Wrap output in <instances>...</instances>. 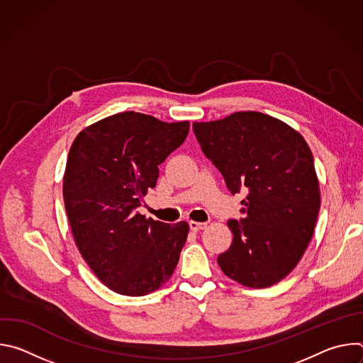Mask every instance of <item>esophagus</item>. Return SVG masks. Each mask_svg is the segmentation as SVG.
Here are the masks:
<instances>
[{
  "instance_id": "esophagus-1",
  "label": "esophagus",
  "mask_w": 363,
  "mask_h": 363,
  "mask_svg": "<svg viewBox=\"0 0 363 363\" xmlns=\"http://www.w3.org/2000/svg\"><path fill=\"white\" fill-rule=\"evenodd\" d=\"M206 227L205 223H196V221H189V228L192 231H199V230H203Z\"/></svg>"
}]
</instances>
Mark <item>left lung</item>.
I'll use <instances>...</instances> for the list:
<instances>
[{
    "mask_svg": "<svg viewBox=\"0 0 363 363\" xmlns=\"http://www.w3.org/2000/svg\"><path fill=\"white\" fill-rule=\"evenodd\" d=\"M192 128L228 191L247 192L242 217L228 220L234 237L217 258L223 273L252 289L279 283L300 262L316 225L320 194L312 150L289 125L260 112Z\"/></svg>",
    "mask_w": 363,
    "mask_h": 363,
    "instance_id": "obj_1",
    "label": "left lung"
}]
</instances>
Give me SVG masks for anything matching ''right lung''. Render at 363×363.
Returning a JSON list of instances; mask_svg holds the SVG:
<instances>
[{
  "label": "right lung",
  "instance_id": "right-lung-1",
  "mask_svg": "<svg viewBox=\"0 0 363 363\" xmlns=\"http://www.w3.org/2000/svg\"><path fill=\"white\" fill-rule=\"evenodd\" d=\"M188 132L189 122L123 112L86 128L70 147L63 196L72 233L93 273L119 294L160 289L178 264L188 224L145 218L138 208Z\"/></svg>",
  "mask_w": 363,
  "mask_h": 363
}]
</instances>
